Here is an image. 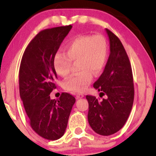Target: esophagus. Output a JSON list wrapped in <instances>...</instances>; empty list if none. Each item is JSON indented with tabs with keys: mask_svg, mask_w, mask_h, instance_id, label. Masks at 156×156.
Listing matches in <instances>:
<instances>
[{
	"mask_svg": "<svg viewBox=\"0 0 156 156\" xmlns=\"http://www.w3.org/2000/svg\"><path fill=\"white\" fill-rule=\"evenodd\" d=\"M84 97V95L83 94H78L76 95V98L77 99H79V98H83Z\"/></svg>",
	"mask_w": 156,
	"mask_h": 156,
	"instance_id": "esophagus-1",
	"label": "esophagus"
}]
</instances>
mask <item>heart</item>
Segmentation results:
<instances>
[{
	"label": "heart",
	"instance_id": "obj_1",
	"mask_svg": "<svg viewBox=\"0 0 156 156\" xmlns=\"http://www.w3.org/2000/svg\"><path fill=\"white\" fill-rule=\"evenodd\" d=\"M108 55V44L104 36H77L66 44L65 54L55 53L53 67L58 76L66 77L70 73L72 62L78 60V69L81 71L66 80L64 87L71 92H83L92 83L94 73L102 72Z\"/></svg>",
	"mask_w": 156,
	"mask_h": 156
}]
</instances>
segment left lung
I'll list each match as a JSON object with an SVG mask.
<instances>
[{
  "label": "left lung",
  "mask_w": 156,
  "mask_h": 156,
  "mask_svg": "<svg viewBox=\"0 0 156 156\" xmlns=\"http://www.w3.org/2000/svg\"><path fill=\"white\" fill-rule=\"evenodd\" d=\"M110 42V55L103 73L93 87L100 96L99 101L87 95L89 103L88 121L92 130L102 136L117 133L124 126L133 106L134 87L129 58L119 39L105 28Z\"/></svg>",
  "instance_id": "obj_1"
}]
</instances>
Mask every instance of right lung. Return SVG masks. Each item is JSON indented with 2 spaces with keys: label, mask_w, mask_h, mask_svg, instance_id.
I'll return each mask as SVG.
<instances>
[{
  "label": "right lung",
  "mask_w": 156,
  "mask_h": 156,
  "mask_svg": "<svg viewBox=\"0 0 156 156\" xmlns=\"http://www.w3.org/2000/svg\"><path fill=\"white\" fill-rule=\"evenodd\" d=\"M72 27H55L37 34L27 46L20 67V95L30 125L48 140H57L64 135L76 103V98L67 92L58 100L50 96L56 88L53 57Z\"/></svg>",
  "instance_id": "obj_1"
}]
</instances>
